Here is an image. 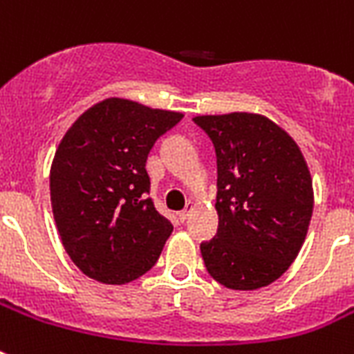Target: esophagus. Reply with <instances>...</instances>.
<instances>
[{"label": "esophagus", "instance_id": "esophagus-1", "mask_svg": "<svg viewBox=\"0 0 354 354\" xmlns=\"http://www.w3.org/2000/svg\"><path fill=\"white\" fill-rule=\"evenodd\" d=\"M193 209H194V204H193V202H189V204L185 205V209L178 213V218H180V221H182V222H185V221H187V216L191 215V211H193Z\"/></svg>", "mask_w": 354, "mask_h": 354}]
</instances>
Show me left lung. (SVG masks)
<instances>
[{"label":"left lung","instance_id":"obj_1","mask_svg":"<svg viewBox=\"0 0 354 354\" xmlns=\"http://www.w3.org/2000/svg\"><path fill=\"white\" fill-rule=\"evenodd\" d=\"M218 165V233L200 246L205 268L232 290H257L285 274L301 250L314 207L301 149L272 119L196 115Z\"/></svg>","mask_w":354,"mask_h":354}]
</instances>
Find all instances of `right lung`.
<instances>
[{"label": "right lung", "mask_w": 354, "mask_h": 354, "mask_svg": "<svg viewBox=\"0 0 354 354\" xmlns=\"http://www.w3.org/2000/svg\"><path fill=\"white\" fill-rule=\"evenodd\" d=\"M183 113L108 97L64 133L49 172L53 216L75 266L104 285L147 274L172 233L145 198L147 158Z\"/></svg>", "instance_id": "1"}]
</instances>
